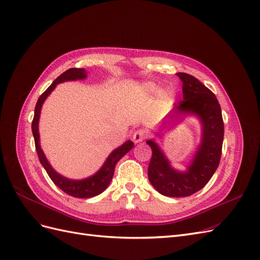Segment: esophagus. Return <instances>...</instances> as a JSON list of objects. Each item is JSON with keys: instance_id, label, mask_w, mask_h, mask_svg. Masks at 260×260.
Wrapping results in <instances>:
<instances>
[{"instance_id": "obj_1", "label": "esophagus", "mask_w": 260, "mask_h": 260, "mask_svg": "<svg viewBox=\"0 0 260 260\" xmlns=\"http://www.w3.org/2000/svg\"><path fill=\"white\" fill-rule=\"evenodd\" d=\"M146 138H147V133L143 129H139L133 133V141H135L136 143L142 142V141H144Z\"/></svg>"}]
</instances>
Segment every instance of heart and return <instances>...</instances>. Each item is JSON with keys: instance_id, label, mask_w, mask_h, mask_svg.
I'll list each match as a JSON object with an SVG mask.
<instances>
[{"instance_id": "1", "label": "heart", "mask_w": 260, "mask_h": 260, "mask_svg": "<svg viewBox=\"0 0 260 260\" xmlns=\"http://www.w3.org/2000/svg\"><path fill=\"white\" fill-rule=\"evenodd\" d=\"M145 89H146L147 91H149V92H154V91L156 90L155 85H154V84H152V83H147V84H145Z\"/></svg>"}]
</instances>
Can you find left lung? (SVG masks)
Instances as JSON below:
<instances>
[{
	"label": "left lung",
	"instance_id": "left-lung-1",
	"mask_svg": "<svg viewBox=\"0 0 260 260\" xmlns=\"http://www.w3.org/2000/svg\"><path fill=\"white\" fill-rule=\"evenodd\" d=\"M177 75L183 83V100L175 105L174 111L198 115L203 123V140L186 172L172 169L156 143L151 140L146 142L152 148L147 169L149 182L169 198L190 196L208 183L219 166L224 135L221 108L215 94L195 77L185 73Z\"/></svg>",
	"mask_w": 260,
	"mask_h": 260
}]
</instances>
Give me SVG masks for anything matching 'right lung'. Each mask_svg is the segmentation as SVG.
Listing matches in <instances>:
<instances>
[{
    "label": "right lung",
    "mask_w": 260,
    "mask_h": 260,
    "mask_svg": "<svg viewBox=\"0 0 260 260\" xmlns=\"http://www.w3.org/2000/svg\"><path fill=\"white\" fill-rule=\"evenodd\" d=\"M86 77V72L84 68H70L66 70L65 73H62L60 76H58L56 79L53 81V83L46 89L41 95L39 98L36 108H35V116H34V120L32 124H31V128H32V133H34V138H35V144H36V149L38 153L39 160L42 164V166L44 169L48 172L49 177L54 182L55 185H57L61 191H64L66 194L74 196V198L78 199H89L93 198V196H96L103 192L105 188L108 186V184L111 183V181L114 176V171L116 164L119 161V159L123 155L127 154L130 149L133 147V143L131 141H127L124 144H122L120 147L116 148L113 153L108 156V158L106 159L105 164L102 167L95 175L84 179V180H69L67 178L61 177L58 175L56 171H55L49 161L46 160L45 156L42 152V149L40 147V144H39V130H38V123H39V117H40V112H41V107L44 100L48 98L49 94L54 90L56 84L68 81V80H77V79H84Z\"/></svg>",
    "instance_id": "obj_1"
}]
</instances>
